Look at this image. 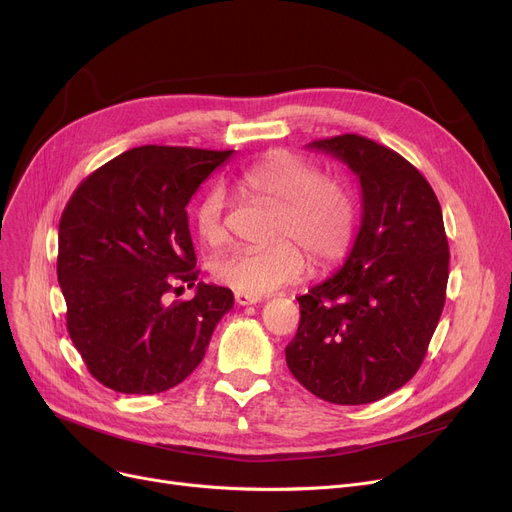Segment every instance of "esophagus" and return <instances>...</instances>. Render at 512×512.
Listing matches in <instances>:
<instances>
[{
  "label": "esophagus",
  "instance_id": "esophagus-1",
  "mask_svg": "<svg viewBox=\"0 0 512 512\" xmlns=\"http://www.w3.org/2000/svg\"><path fill=\"white\" fill-rule=\"evenodd\" d=\"M234 301L238 303V305H255V303H259L261 299L259 297H255V294H247V292H234Z\"/></svg>",
  "mask_w": 512,
  "mask_h": 512
}]
</instances>
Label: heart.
Masks as SVG:
<instances>
[{
  "instance_id": "1",
  "label": "heart",
  "mask_w": 512,
  "mask_h": 512,
  "mask_svg": "<svg viewBox=\"0 0 512 512\" xmlns=\"http://www.w3.org/2000/svg\"><path fill=\"white\" fill-rule=\"evenodd\" d=\"M236 186L253 197L276 205L270 238L255 249H234L213 261V278L220 284L261 297L311 267L336 261L348 247L355 230V201L348 186L332 176H321L313 161L288 151H272L242 168ZM226 195L222 188H207L195 205V230L209 247L228 238Z\"/></svg>"
}]
</instances>
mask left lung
Listing matches in <instances>:
<instances>
[{"label":"left lung","mask_w":512,"mask_h":512,"mask_svg":"<svg viewBox=\"0 0 512 512\" xmlns=\"http://www.w3.org/2000/svg\"><path fill=\"white\" fill-rule=\"evenodd\" d=\"M361 182L363 218L340 272L299 297L286 365L311 394L367 405L405 386L423 363L448 284L442 207L421 172L359 134L309 143Z\"/></svg>","instance_id":"8db88e82"}]
</instances>
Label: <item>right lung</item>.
Returning <instances> with one entry per match:
<instances>
[{
    "mask_svg": "<svg viewBox=\"0 0 512 512\" xmlns=\"http://www.w3.org/2000/svg\"><path fill=\"white\" fill-rule=\"evenodd\" d=\"M232 155L193 147H134L78 184L58 232V282L68 334L93 378L122 394L178 386L203 361L230 288L195 284L186 205ZM176 283L191 302L168 304ZM182 288V286H180Z\"/></svg>",
    "mask_w": 512,
    "mask_h": 512,
    "instance_id": "obj_1",
    "label": "right lung"
}]
</instances>
